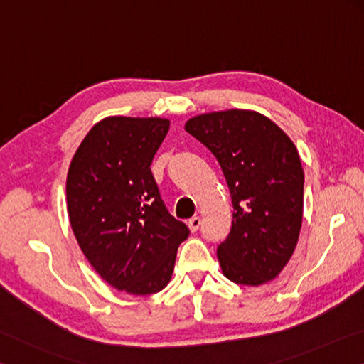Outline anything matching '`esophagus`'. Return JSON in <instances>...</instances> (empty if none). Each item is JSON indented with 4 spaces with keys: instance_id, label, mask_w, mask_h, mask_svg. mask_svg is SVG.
Returning a JSON list of instances; mask_svg holds the SVG:
<instances>
[{
    "instance_id": "esophagus-1",
    "label": "esophagus",
    "mask_w": 364,
    "mask_h": 364,
    "mask_svg": "<svg viewBox=\"0 0 364 364\" xmlns=\"http://www.w3.org/2000/svg\"><path fill=\"white\" fill-rule=\"evenodd\" d=\"M200 225H201V219L198 218V215H196V218H192L188 220V228H190V232H196L200 228Z\"/></svg>"
}]
</instances>
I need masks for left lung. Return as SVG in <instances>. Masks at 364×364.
Returning a JSON list of instances; mask_svg holds the SVG:
<instances>
[{
	"mask_svg": "<svg viewBox=\"0 0 364 364\" xmlns=\"http://www.w3.org/2000/svg\"><path fill=\"white\" fill-rule=\"evenodd\" d=\"M186 131L211 150L230 188L233 220L218 246L233 283L275 279L296 250L304 214V169L296 145L265 114L230 108L196 114Z\"/></svg>",
	"mask_w": 364,
	"mask_h": 364,
	"instance_id": "left-lung-1",
	"label": "left lung"
}]
</instances>
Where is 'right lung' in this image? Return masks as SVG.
Returning <instances> with one entry per match:
<instances>
[{
  "mask_svg": "<svg viewBox=\"0 0 364 364\" xmlns=\"http://www.w3.org/2000/svg\"><path fill=\"white\" fill-rule=\"evenodd\" d=\"M169 119L107 117L95 123L70 161L67 211L75 238L94 270L132 296L171 282L188 228L159 198L150 164Z\"/></svg>",
  "mask_w": 364,
  "mask_h": 364,
  "instance_id": "obj_1",
  "label": "right lung"
}]
</instances>
